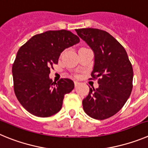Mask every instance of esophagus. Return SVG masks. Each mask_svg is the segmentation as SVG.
I'll return each mask as SVG.
<instances>
[{
  "instance_id": "obj_1",
  "label": "esophagus",
  "mask_w": 148,
  "mask_h": 148,
  "mask_svg": "<svg viewBox=\"0 0 148 148\" xmlns=\"http://www.w3.org/2000/svg\"><path fill=\"white\" fill-rule=\"evenodd\" d=\"M79 82H77V81H74V86H75V87H77V86H79Z\"/></svg>"
}]
</instances>
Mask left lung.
I'll return each instance as SVG.
<instances>
[{"instance_id":"1","label":"left lung","mask_w":148,"mask_h":148,"mask_svg":"<svg viewBox=\"0 0 148 148\" xmlns=\"http://www.w3.org/2000/svg\"><path fill=\"white\" fill-rule=\"evenodd\" d=\"M76 32L94 53L92 78L99 77V87L90 88L82 100L84 111L94 119H108L121 110L131 94L132 65L125 49L107 32L92 28Z\"/></svg>"}]
</instances>
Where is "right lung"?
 Listing matches in <instances>:
<instances>
[{
    "instance_id": "add662e5",
    "label": "right lung",
    "mask_w": 148,
    "mask_h": 148,
    "mask_svg": "<svg viewBox=\"0 0 148 148\" xmlns=\"http://www.w3.org/2000/svg\"><path fill=\"white\" fill-rule=\"evenodd\" d=\"M79 42L77 35L62 29L36 34L20 48L12 65L14 90L30 114L49 117L60 110L65 94L71 92L74 84L68 78L53 82L50 69L58 64L64 49Z\"/></svg>"
}]
</instances>
